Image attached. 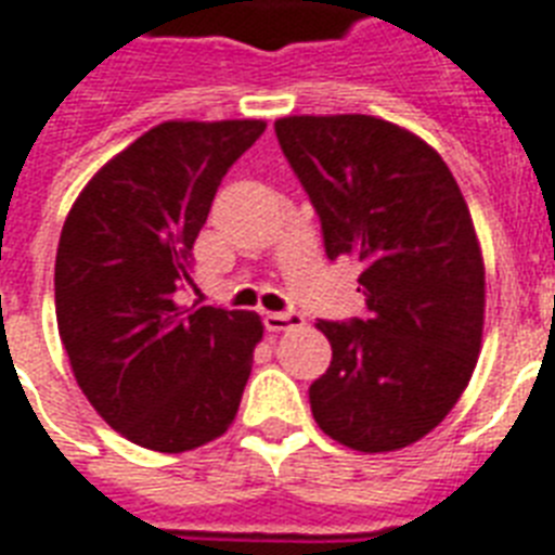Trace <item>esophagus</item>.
Returning a JSON list of instances; mask_svg holds the SVG:
<instances>
[{
  "label": "esophagus",
  "mask_w": 555,
  "mask_h": 555,
  "mask_svg": "<svg viewBox=\"0 0 555 555\" xmlns=\"http://www.w3.org/2000/svg\"><path fill=\"white\" fill-rule=\"evenodd\" d=\"M302 325V313L282 311V313H264V328L268 331H291Z\"/></svg>",
  "instance_id": "obj_1"
}]
</instances>
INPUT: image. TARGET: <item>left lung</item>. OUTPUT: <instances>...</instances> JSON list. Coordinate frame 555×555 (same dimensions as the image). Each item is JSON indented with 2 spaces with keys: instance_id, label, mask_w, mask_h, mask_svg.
<instances>
[{
  "instance_id": "8db88e82",
  "label": "left lung",
  "mask_w": 555,
  "mask_h": 555,
  "mask_svg": "<svg viewBox=\"0 0 555 555\" xmlns=\"http://www.w3.org/2000/svg\"><path fill=\"white\" fill-rule=\"evenodd\" d=\"M279 146L320 212L328 259L360 273L365 320L317 322L331 365L311 386L320 429L395 452L469 386L483 334V256L461 186L429 143L371 115H291Z\"/></svg>"
}]
</instances>
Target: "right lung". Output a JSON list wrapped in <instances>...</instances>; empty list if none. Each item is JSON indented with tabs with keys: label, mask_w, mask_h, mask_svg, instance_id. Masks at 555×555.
<instances>
[{
	"label": "right lung",
	"mask_w": 555,
	"mask_h": 555,
	"mask_svg": "<svg viewBox=\"0 0 555 555\" xmlns=\"http://www.w3.org/2000/svg\"><path fill=\"white\" fill-rule=\"evenodd\" d=\"M264 120H167L103 164L68 209L54 264L56 328L77 386L124 438L190 452L235 421L264 325L184 308L192 244L227 169Z\"/></svg>",
	"instance_id": "add662e5"
}]
</instances>
